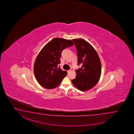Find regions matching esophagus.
<instances>
[{
  "instance_id": "1",
  "label": "esophagus",
  "mask_w": 134,
  "mask_h": 134,
  "mask_svg": "<svg viewBox=\"0 0 134 134\" xmlns=\"http://www.w3.org/2000/svg\"><path fill=\"white\" fill-rule=\"evenodd\" d=\"M70 70H68V73H69L70 72Z\"/></svg>"
}]
</instances>
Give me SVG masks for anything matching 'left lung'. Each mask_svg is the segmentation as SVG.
Returning <instances> with one entry per match:
<instances>
[{"label": "left lung", "mask_w": 134, "mask_h": 134, "mask_svg": "<svg viewBox=\"0 0 134 134\" xmlns=\"http://www.w3.org/2000/svg\"><path fill=\"white\" fill-rule=\"evenodd\" d=\"M77 50L78 65L82 67L75 71L76 78L72 82L80 91H86L95 86L100 79L101 64L93 46L82 39L72 40Z\"/></svg>", "instance_id": "1"}]
</instances>
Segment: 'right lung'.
Returning <instances> with one entry per match:
<instances>
[{
  "mask_svg": "<svg viewBox=\"0 0 134 134\" xmlns=\"http://www.w3.org/2000/svg\"><path fill=\"white\" fill-rule=\"evenodd\" d=\"M74 44L71 40L54 38L48 42L39 53L35 62L34 72L37 81L47 89L59 85L68 72L59 67L62 50Z\"/></svg>",
  "mask_w": 134,
  "mask_h": 134,
  "instance_id": "right-lung-1",
  "label": "right lung"
}]
</instances>
